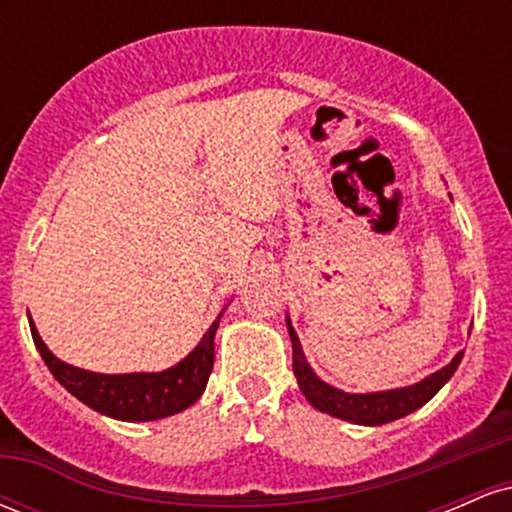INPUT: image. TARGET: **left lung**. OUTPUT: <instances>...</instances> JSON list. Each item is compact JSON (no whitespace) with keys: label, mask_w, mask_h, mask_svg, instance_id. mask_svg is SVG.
<instances>
[{"label":"left lung","mask_w":512,"mask_h":512,"mask_svg":"<svg viewBox=\"0 0 512 512\" xmlns=\"http://www.w3.org/2000/svg\"><path fill=\"white\" fill-rule=\"evenodd\" d=\"M289 327L291 344H293V373L298 378V387L313 404L315 409L325 411V414L337 416V419L351 421V424L361 426H380L387 421L402 419V416L411 414L431 399L436 392L452 378L457 366H460L462 354L460 351L445 368L436 370L433 375H428L421 383L402 387V390H387V392H370V395H349V392L337 390V387L322 383L320 378L313 373V368L305 361L301 342H298V334L291 327V320H286Z\"/></svg>","instance_id":"obj_1"}]
</instances>
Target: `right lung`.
<instances>
[{"label":"right lung","mask_w":512,"mask_h":512,"mask_svg":"<svg viewBox=\"0 0 512 512\" xmlns=\"http://www.w3.org/2000/svg\"><path fill=\"white\" fill-rule=\"evenodd\" d=\"M219 320L209 327L202 342L178 366L161 373H127L103 375L69 366L43 344L31 322L33 342L43 356L45 366L60 385L67 387L76 399L120 421H154L187 409L202 397L214 368V334Z\"/></svg>","instance_id":"1"}]
</instances>
